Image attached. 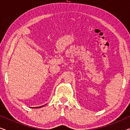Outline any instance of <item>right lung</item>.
<instances>
[{"instance_id": "obj_1", "label": "right lung", "mask_w": 130, "mask_h": 130, "mask_svg": "<svg viewBox=\"0 0 130 130\" xmlns=\"http://www.w3.org/2000/svg\"><path fill=\"white\" fill-rule=\"evenodd\" d=\"M44 105H43V106H39V107H35V108H41V107H42V106H44Z\"/></svg>"}]
</instances>
